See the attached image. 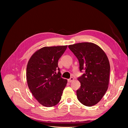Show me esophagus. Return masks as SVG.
<instances>
[{"label": "esophagus", "mask_w": 128, "mask_h": 128, "mask_svg": "<svg viewBox=\"0 0 128 128\" xmlns=\"http://www.w3.org/2000/svg\"><path fill=\"white\" fill-rule=\"evenodd\" d=\"M74 80V78H69L68 80V81L69 82H72V81Z\"/></svg>", "instance_id": "1"}]
</instances>
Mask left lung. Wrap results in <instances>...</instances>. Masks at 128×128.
<instances>
[{
    "mask_svg": "<svg viewBox=\"0 0 128 128\" xmlns=\"http://www.w3.org/2000/svg\"><path fill=\"white\" fill-rule=\"evenodd\" d=\"M76 56L80 72L84 71L78 80L81 84L76 91L78 100L88 107L100 102L109 84L110 64L104 52L91 42L78 43L68 46Z\"/></svg>",
    "mask_w": 128,
    "mask_h": 128,
    "instance_id": "obj_1",
    "label": "left lung"
}]
</instances>
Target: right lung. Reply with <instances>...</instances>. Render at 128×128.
I'll list each match as a JSON object with an SVG mask.
<instances>
[{
    "label": "right lung",
    "mask_w": 128,
    "mask_h": 128,
    "mask_svg": "<svg viewBox=\"0 0 128 128\" xmlns=\"http://www.w3.org/2000/svg\"><path fill=\"white\" fill-rule=\"evenodd\" d=\"M67 47H43L37 50L28 60L26 69L28 88L38 102L45 107L58 104L66 85L67 80L61 77L58 64Z\"/></svg>",
    "instance_id": "right-lung-1"
}]
</instances>
